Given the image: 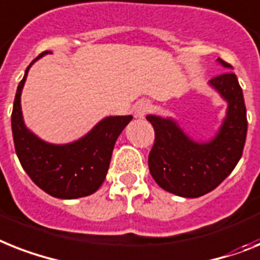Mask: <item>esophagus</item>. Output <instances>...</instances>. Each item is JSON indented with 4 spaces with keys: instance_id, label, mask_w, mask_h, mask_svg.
I'll return each instance as SVG.
<instances>
[{
    "instance_id": "1",
    "label": "esophagus",
    "mask_w": 260,
    "mask_h": 260,
    "mask_svg": "<svg viewBox=\"0 0 260 260\" xmlns=\"http://www.w3.org/2000/svg\"><path fill=\"white\" fill-rule=\"evenodd\" d=\"M150 110H151V106H150L149 102H141L134 109L135 118H143Z\"/></svg>"
}]
</instances>
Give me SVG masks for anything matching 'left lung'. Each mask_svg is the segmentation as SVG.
<instances>
[{
  "label": "left lung",
  "instance_id": "obj_1",
  "mask_svg": "<svg viewBox=\"0 0 260 260\" xmlns=\"http://www.w3.org/2000/svg\"><path fill=\"white\" fill-rule=\"evenodd\" d=\"M223 68L233 69L218 58ZM210 85L227 104L219 132L209 142H195L171 118L147 115L155 132L149 154L154 181L171 194L198 198L218 187L235 169L247 135V115L237 76L226 72L210 79Z\"/></svg>",
  "mask_w": 260,
  "mask_h": 260
}]
</instances>
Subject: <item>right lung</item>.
<instances>
[{
	"mask_svg": "<svg viewBox=\"0 0 260 260\" xmlns=\"http://www.w3.org/2000/svg\"><path fill=\"white\" fill-rule=\"evenodd\" d=\"M48 53H41L27 66L17 87L12 113L14 147L21 166L41 190L59 199L82 198L104 183L115 141L133 117L104 118L85 137L66 145L48 143L34 135L23 123L21 93L30 66Z\"/></svg>",
	"mask_w": 260,
	"mask_h": 260,
	"instance_id": "right-lung-1",
	"label": "right lung"
}]
</instances>
